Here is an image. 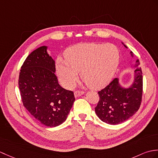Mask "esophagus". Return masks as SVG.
<instances>
[{
	"instance_id": "obj_1",
	"label": "esophagus",
	"mask_w": 158,
	"mask_h": 158,
	"mask_svg": "<svg viewBox=\"0 0 158 158\" xmlns=\"http://www.w3.org/2000/svg\"><path fill=\"white\" fill-rule=\"evenodd\" d=\"M83 94H84V91H76L74 93L75 97H79L81 96V95H83Z\"/></svg>"
}]
</instances>
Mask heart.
Wrapping results in <instances>:
<instances>
[{"label":"heart","instance_id":"b5f03b06","mask_svg":"<svg viewBox=\"0 0 158 158\" xmlns=\"http://www.w3.org/2000/svg\"><path fill=\"white\" fill-rule=\"evenodd\" d=\"M120 57L119 49L112 44H80L66 51V58H57L56 70L67 88L75 85L81 71L82 79L91 87L100 89L113 78Z\"/></svg>","mask_w":158,"mask_h":158}]
</instances>
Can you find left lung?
<instances>
[{
    "label": "left lung",
    "mask_w": 158,
    "mask_h": 158,
    "mask_svg": "<svg viewBox=\"0 0 158 158\" xmlns=\"http://www.w3.org/2000/svg\"><path fill=\"white\" fill-rule=\"evenodd\" d=\"M124 47H127L124 44ZM133 57V52H130ZM134 67L133 83L128 87L120 85L119 79L115 78L103 89L98 91L100 97L95 108L97 116L102 121L109 124H118L130 118L139 110L141 103L143 94L142 71L139 67V60L137 59Z\"/></svg>",
    "instance_id": "1"
}]
</instances>
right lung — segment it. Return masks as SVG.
Wrapping results in <instances>:
<instances>
[{
	"label": "right lung",
	"mask_w": 158,
	"mask_h": 158,
	"mask_svg": "<svg viewBox=\"0 0 158 158\" xmlns=\"http://www.w3.org/2000/svg\"><path fill=\"white\" fill-rule=\"evenodd\" d=\"M41 46L29 54L19 73V87L24 107L44 125L55 127L67 119L75 98L62 88L55 75V62Z\"/></svg>",
	"instance_id": "obj_1"
}]
</instances>
